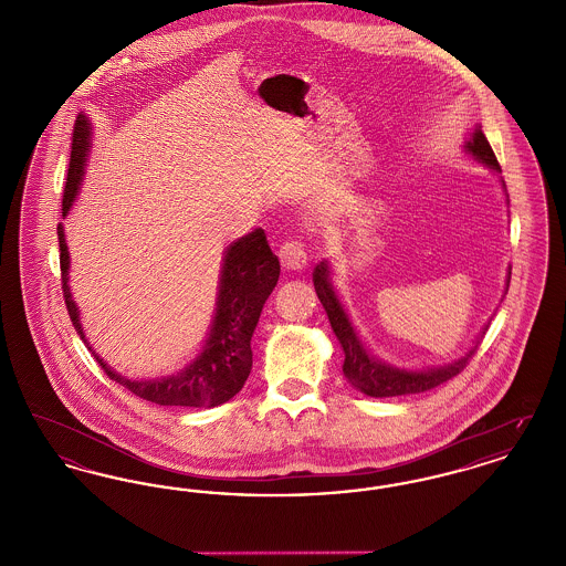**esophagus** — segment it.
I'll return each instance as SVG.
<instances>
[{
	"label": "esophagus",
	"instance_id": "esophagus-1",
	"mask_svg": "<svg viewBox=\"0 0 566 566\" xmlns=\"http://www.w3.org/2000/svg\"><path fill=\"white\" fill-rule=\"evenodd\" d=\"M280 263L284 270L301 271L307 265V254H305V248L298 240H286V242L280 245Z\"/></svg>",
	"mask_w": 566,
	"mask_h": 566
}]
</instances>
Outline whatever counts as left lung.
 Segmentation results:
<instances>
[{"instance_id":"1","label":"left lung","mask_w":566,"mask_h":566,"mask_svg":"<svg viewBox=\"0 0 566 566\" xmlns=\"http://www.w3.org/2000/svg\"><path fill=\"white\" fill-rule=\"evenodd\" d=\"M475 159L490 165L492 169L501 171V165L494 157L492 146L488 144L482 127H478L471 139L464 146ZM314 289L316 295L321 298V303L326 310V316L331 321V326L344 348L346 360H344V376L348 377L352 386H356L360 392H365L367 397H401V395H418V392H427L431 388H437L446 381H450L452 377H457L467 365L469 358L473 356V352H469L467 356L458 358L452 365L439 367V369H429V371H401L395 367H388L384 363H379L376 358L369 356V352L363 348L360 339L356 337L350 321L339 303V298L335 295L331 282H328V270L326 265L321 263L314 271ZM488 328V326H485ZM484 328V333H485Z\"/></svg>"}]
</instances>
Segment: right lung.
<instances>
[{"label": "right lung", "mask_w": 566, "mask_h": 566, "mask_svg": "<svg viewBox=\"0 0 566 566\" xmlns=\"http://www.w3.org/2000/svg\"><path fill=\"white\" fill-rule=\"evenodd\" d=\"M88 150V123L78 116L72 135V155L67 182L63 190L61 208L65 216L72 208V201L78 192L82 180L84 155ZM59 235V263H61V289L70 321L84 339L78 310L72 301L67 289V245L63 238V227H56ZM280 277V261L271 252L268 235L263 229L245 235L240 242L229 245L224 256V268L220 275V293L216 307L214 324L210 331V339L201 356L178 376L163 377L153 381H132L118 376L108 365L93 352L95 360L108 374L109 379L118 381L135 397L157 405H180V407H216L233 399L245 384L252 369V348L250 339L254 326L259 323L261 310L275 289ZM88 346V344H86Z\"/></svg>", "instance_id": "obj_1"}]
</instances>
